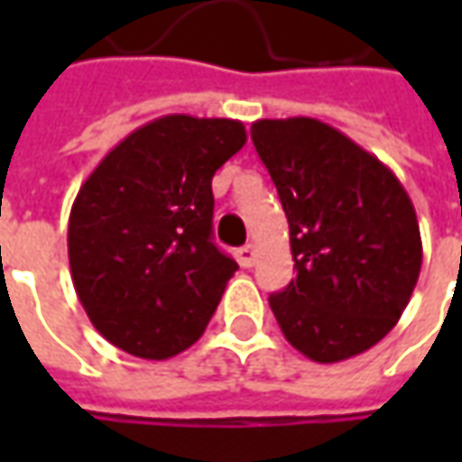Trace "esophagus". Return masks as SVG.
Masks as SVG:
<instances>
[{"mask_svg":"<svg viewBox=\"0 0 462 462\" xmlns=\"http://www.w3.org/2000/svg\"><path fill=\"white\" fill-rule=\"evenodd\" d=\"M236 259H239L241 267H254V262H257V246L254 244H244L239 252H236Z\"/></svg>","mask_w":462,"mask_h":462,"instance_id":"obj_1","label":"esophagus"}]
</instances>
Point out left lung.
<instances>
[{
	"label": "left lung",
	"instance_id": "obj_1",
	"mask_svg": "<svg viewBox=\"0 0 462 462\" xmlns=\"http://www.w3.org/2000/svg\"><path fill=\"white\" fill-rule=\"evenodd\" d=\"M252 141L288 216L298 273L270 309L309 360H349L396 327L414 293L417 210L378 156L321 120H257Z\"/></svg>",
	"mask_w": 462,
	"mask_h": 462
}]
</instances>
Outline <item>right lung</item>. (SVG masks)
<instances>
[{
	"instance_id": "1",
	"label": "right lung",
	"mask_w": 462,
	"mask_h": 462,
	"mask_svg": "<svg viewBox=\"0 0 462 462\" xmlns=\"http://www.w3.org/2000/svg\"><path fill=\"white\" fill-rule=\"evenodd\" d=\"M246 143L239 120L164 116L141 125L81 185L69 264L99 334L143 360L203 337L239 264L213 244V174Z\"/></svg>"
}]
</instances>
